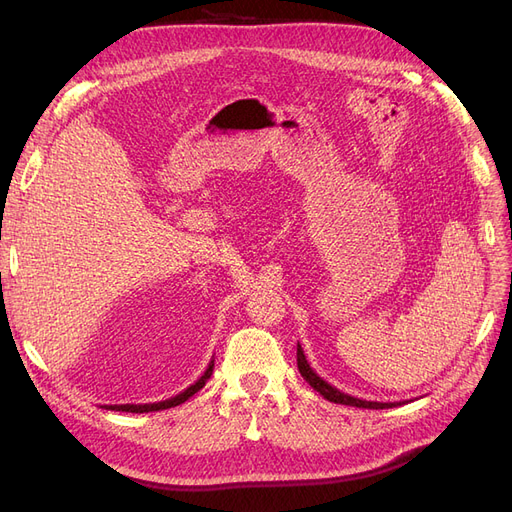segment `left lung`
I'll return each instance as SVG.
<instances>
[{
	"mask_svg": "<svg viewBox=\"0 0 512 512\" xmlns=\"http://www.w3.org/2000/svg\"><path fill=\"white\" fill-rule=\"evenodd\" d=\"M297 365L301 376L305 378V382H309V386H314V391H318L324 399L333 401V404H344V406H354V408H369V410H384V408H395L406 404V401H367V399H359V397H352L348 393H342L335 386H331L327 380H322L316 371L309 367L307 363V356L301 348V344H297Z\"/></svg>",
	"mask_w": 512,
	"mask_h": 512,
	"instance_id": "1",
	"label": "left lung"
}]
</instances>
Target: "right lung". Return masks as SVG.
I'll return each mask as SVG.
<instances>
[{
    "label": "right lung",
    "mask_w": 512,
    "mask_h": 512,
    "mask_svg": "<svg viewBox=\"0 0 512 512\" xmlns=\"http://www.w3.org/2000/svg\"><path fill=\"white\" fill-rule=\"evenodd\" d=\"M213 374V359L209 361V367L205 369V374L200 376L194 384H190L188 389L181 391L179 395L170 397V399H164V401H156V404H115V406H102L106 410H115V412H134V414H145V412H158V410H166V408H175L179 404H183V401H188L194 393H198L200 389H203L205 382L211 378Z\"/></svg>",
    "instance_id": "1"
}]
</instances>
